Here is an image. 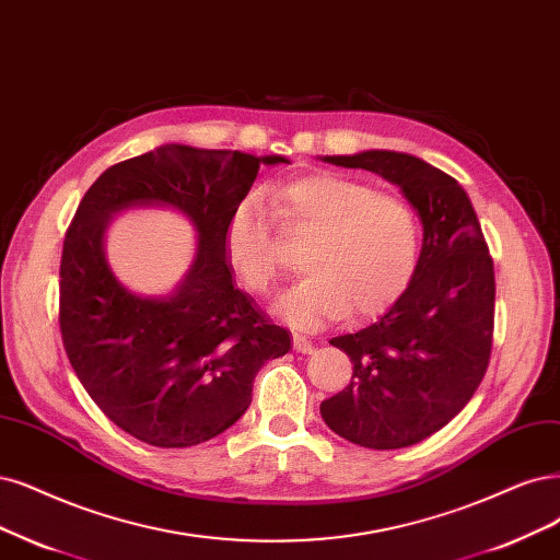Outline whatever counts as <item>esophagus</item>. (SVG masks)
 <instances>
[{
  "mask_svg": "<svg viewBox=\"0 0 560 560\" xmlns=\"http://www.w3.org/2000/svg\"><path fill=\"white\" fill-rule=\"evenodd\" d=\"M293 348L298 350V353H304V355L308 353V355H312L314 353V341L302 337V335H293Z\"/></svg>",
  "mask_w": 560,
  "mask_h": 560,
  "instance_id": "obj_1",
  "label": "esophagus"
}]
</instances>
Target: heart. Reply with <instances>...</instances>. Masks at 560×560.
I'll list each match as a JSON object with an SVG mask.
<instances>
[{"label": "heart", "mask_w": 560, "mask_h": 560, "mask_svg": "<svg viewBox=\"0 0 560 560\" xmlns=\"http://www.w3.org/2000/svg\"><path fill=\"white\" fill-rule=\"evenodd\" d=\"M283 231H308L300 279L279 298L277 312L302 329L343 318H376L389 312L416 281L422 262V225L412 207L374 186L343 175H308L272 196ZM225 256L252 293L275 288L283 248L256 196L240 200L225 223Z\"/></svg>", "instance_id": "obj_1"}]
</instances>
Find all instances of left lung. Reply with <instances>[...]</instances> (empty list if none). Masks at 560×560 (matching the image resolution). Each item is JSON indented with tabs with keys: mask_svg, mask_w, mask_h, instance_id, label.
Wrapping results in <instances>:
<instances>
[{
	"mask_svg": "<svg viewBox=\"0 0 560 560\" xmlns=\"http://www.w3.org/2000/svg\"><path fill=\"white\" fill-rule=\"evenodd\" d=\"M323 161L397 184L422 221V262L410 291L381 320L335 337L353 378L320 404L341 439L399 450L443 429L470 401L493 341V260L459 182L404 152L369 150Z\"/></svg>",
	"mask_w": 560,
	"mask_h": 560,
	"instance_id": "obj_1",
	"label": "left lung"
}]
</instances>
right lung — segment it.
I'll use <instances>...</instances> for the list:
<instances>
[{
  "instance_id": "add662e5",
  "label": "right lung",
  "mask_w": 560,
  "mask_h": 560,
  "mask_svg": "<svg viewBox=\"0 0 560 560\" xmlns=\"http://www.w3.org/2000/svg\"><path fill=\"white\" fill-rule=\"evenodd\" d=\"M285 156L161 144L110 165L80 200L59 265V329L78 381L133 439L191 447L233 427L252 404L267 360L291 350L233 283L225 223L260 165ZM131 206H173L199 233L197 258L176 291L144 299L124 289L102 248L109 219Z\"/></svg>"
}]
</instances>
